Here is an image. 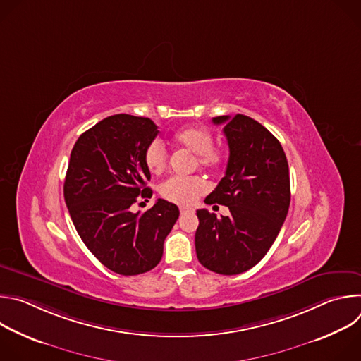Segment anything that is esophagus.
<instances>
[{
    "label": "esophagus",
    "mask_w": 361,
    "mask_h": 361,
    "mask_svg": "<svg viewBox=\"0 0 361 361\" xmlns=\"http://www.w3.org/2000/svg\"><path fill=\"white\" fill-rule=\"evenodd\" d=\"M180 212H181V214H185V213H190V212H192V210L188 209V207H180Z\"/></svg>",
    "instance_id": "esophagus-1"
}]
</instances>
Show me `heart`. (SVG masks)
Listing matches in <instances>:
<instances>
[{"label": "heart", "mask_w": 361, "mask_h": 361, "mask_svg": "<svg viewBox=\"0 0 361 361\" xmlns=\"http://www.w3.org/2000/svg\"><path fill=\"white\" fill-rule=\"evenodd\" d=\"M173 141L195 154L198 164L204 169L216 170L221 167L226 160V154L213 147V134L201 126H188L176 131ZM144 161L151 173L159 174L166 169L167 151L160 140H154L148 144L144 152ZM205 191H207V184L200 177H173L160 185V194L166 200L180 205H191Z\"/></svg>", "instance_id": "1"}]
</instances>
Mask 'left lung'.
<instances>
[{"mask_svg":"<svg viewBox=\"0 0 361 361\" xmlns=\"http://www.w3.org/2000/svg\"><path fill=\"white\" fill-rule=\"evenodd\" d=\"M213 123L224 124L230 157L204 201L227 205L230 214L197 210L195 252L205 269L234 276L259 263L277 238L290 207V173L280 141L260 123L243 114Z\"/></svg>","mask_w":361,"mask_h":361,"instance_id":"1","label":"left lung"}]
</instances>
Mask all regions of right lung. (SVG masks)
I'll use <instances>...</instances> for the list:
<instances>
[{
  "instance_id": "1",
  "label": "right lung",
  "mask_w": 361,
  "mask_h": 361,
  "mask_svg": "<svg viewBox=\"0 0 361 361\" xmlns=\"http://www.w3.org/2000/svg\"><path fill=\"white\" fill-rule=\"evenodd\" d=\"M149 118L116 114L80 135L68 163L64 200L74 227L95 259L121 276L156 267L180 212L159 198L144 213L131 205L151 198L145 148L159 134Z\"/></svg>"
}]
</instances>
